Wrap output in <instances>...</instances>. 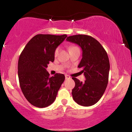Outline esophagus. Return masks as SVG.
<instances>
[{
	"instance_id": "34e87169",
	"label": "esophagus",
	"mask_w": 132,
	"mask_h": 132,
	"mask_svg": "<svg viewBox=\"0 0 132 132\" xmlns=\"http://www.w3.org/2000/svg\"><path fill=\"white\" fill-rule=\"evenodd\" d=\"M65 78H66V79H70V76H69V75H65Z\"/></svg>"
}]
</instances>
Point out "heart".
Instances as JSON below:
<instances>
[{
  "label": "heart",
  "instance_id": "1",
  "mask_svg": "<svg viewBox=\"0 0 132 132\" xmlns=\"http://www.w3.org/2000/svg\"><path fill=\"white\" fill-rule=\"evenodd\" d=\"M75 48H77V46H70V48H69V50H72V49H74ZM58 51H59V48H57L56 49L55 51V52H54V55H57V53H58Z\"/></svg>",
  "mask_w": 132,
  "mask_h": 132
}]
</instances>
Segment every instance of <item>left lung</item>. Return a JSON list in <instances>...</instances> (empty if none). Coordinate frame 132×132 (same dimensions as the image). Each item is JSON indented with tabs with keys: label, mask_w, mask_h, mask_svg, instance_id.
Wrapping results in <instances>:
<instances>
[{
	"label": "left lung",
	"mask_w": 132,
	"mask_h": 132,
	"mask_svg": "<svg viewBox=\"0 0 132 132\" xmlns=\"http://www.w3.org/2000/svg\"><path fill=\"white\" fill-rule=\"evenodd\" d=\"M66 40L81 48L82 59L78 68L82 69L86 79L82 82L72 77L75 82L71 92L73 100L81 106L93 105L103 95L108 85L110 68L108 55L101 44L89 35H72Z\"/></svg>",
	"instance_id": "1"
}]
</instances>
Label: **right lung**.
Returning a JSON list of instances; mask_svg holds the SVG:
<instances>
[{"label": "right lung", "instance_id": "add662e5", "mask_svg": "<svg viewBox=\"0 0 132 132\" xmlns=\"http://www.w3.org/2000/svg\"><path fill=\"white\" fill-rule=\"evenodd\" d=\"M68 37L37 34L24 48L18 62V76L24 97L31 104L38 108L48 106L54 102L65 76L56 73L50 77L46 70L54 61L56 49Z\"/></svg>", "mask_w": 132, "mask_h": 132}]
</instances>
